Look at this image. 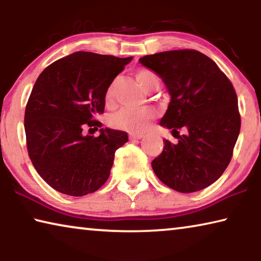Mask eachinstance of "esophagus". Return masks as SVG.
I'll list each match as a JSON object with an SVG mask.
<instances>
[{"label":"esophagus","instance_id":"obj_1","mask_svg":"<svg viewBox=\"0 0 261 261\" xmlns=\"http://www.w3.org/2000/svg\"><path fill=\"white\" fill-rule=\"evenodd\" d=\"M141 138H144V135H130L131 140H139Z\"/></svg>","mask_w":261,"mask_h":261}]
</instances>
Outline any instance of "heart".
<instances>
[{
  "instance_id": "b5f03b06",
  "label": "heart",
  "mask_w": 261,
  "mask_h": 261,
  "mask_svg": "<svg viewBox=\"0 0 261 261\" xmlns=\"http://www.w3.org/2000/svg\"><path fill=\"white\" fill-rule=\"evenodd\" d=\"M136 78L145 91H155L160 86V78L149 69H139L136 71ZM118 78H115L109 84L105 92L106 105H113L115 100ZM155 117V112L152 108L144 107L139 109L123 108L109 117V124L116 129H120L131 134H137L146 129L148 123Z\"/></svg>"
}]
</instances>
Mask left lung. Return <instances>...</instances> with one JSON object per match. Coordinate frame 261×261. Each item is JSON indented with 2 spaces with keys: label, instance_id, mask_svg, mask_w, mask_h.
I'll return each instance as SVG.
<instances>
[{
  "label": "left lung",
  "instance_id": "1",
  "mask_svg": "<svg viewBox=\"0 0 261 261\" xmlns=\"http://www.w3.org/2000/svg\"><path fill=\"white\" fill-rule=\"evenodd\" d=\"M139 62L166 84L171 100L160 125L178 139H163L162 153L152 161L154 173L182 193L210 187L230 162L241 130L231 82L213 60L193 49L158 53Z\"/></svg>",
  "mask_w": 261,
  "mask_h": 261
}]
</instances>
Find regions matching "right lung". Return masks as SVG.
<instances>
[{
	"label": "right lung",
	"instance_id": "right-lung-1",
	"mask_svg": "<svg viewBox=\"0 0 261 261\" xmlns=\"http://www.w3.org/2000/svg\"><path fill=\"white\" fill-rule=\"evenodd\" d=\"M131 60L76 51L38 77L25 109L26 145L35 170L56 191L82 197L108 179L127 134L106 127L93 137L85 131L102 126L94 117L103 113L105 92Z\"/></svg>",
	"mask_w": 261,
	"mask_h": 261
}]
</instances>
